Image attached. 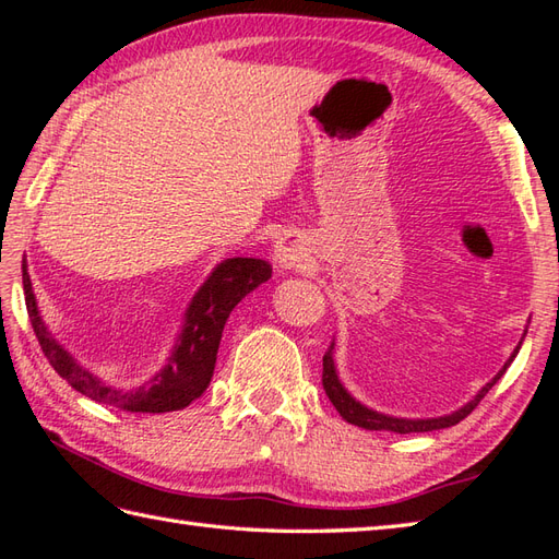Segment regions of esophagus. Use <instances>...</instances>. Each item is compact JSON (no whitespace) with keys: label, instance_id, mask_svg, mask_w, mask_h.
<instances>
[{"label":"esophagus","instance_id":"1","mask_svg":"<svg viewBox=\"0 0 559 559\" xmlns=\"http://www.w3.org/2000/svg\"><path fill=\"white\" fill-rule=\"evenodd\" d=\"M273 259H276L278 269H298L307 261V247L300 235H283L281 240L273 245Z\"/></svg>","mask_w":559,"mask_h":559}]
</instances>
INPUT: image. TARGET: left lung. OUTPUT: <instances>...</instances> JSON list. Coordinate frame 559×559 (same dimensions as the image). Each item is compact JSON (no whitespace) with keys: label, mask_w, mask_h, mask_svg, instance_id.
Here are the masks:
<instances>
[{"label":"left lung","mask_w":559,"mask_h":559,"mask_svg":"<svg viewBox=\"0 0 559 559\" xmlns=\"http://www.w3.org/2000/svg\"><path fill=\"white\" fill-rule=\"evenodd\" d=\"M331 350H334V346H329V350L324 353V372H322V384H324V391L329 401L334 403V408L341 413L343 420H348L350 425H358V427H365V430H391V432H399V435H408V432H430V430H442V427H451L461 423L466 415H471V411L478 406V403L485 399V394L497 384V379H500L504 374V370L509 367V362H512L516 358V350L512 358H509V362L502 367L500 374H497L490 384H485L480 394L473 399L471 403H466L461 411L451 413V415H444V418H427V420H406V418H391V415H382L377 411H370L365 408L362 403L355 401L346 389H343V384L338 382V374H336V367H334V355H331Z\"/></svg>","instance_id":"left-lung-1"}]
</instances>
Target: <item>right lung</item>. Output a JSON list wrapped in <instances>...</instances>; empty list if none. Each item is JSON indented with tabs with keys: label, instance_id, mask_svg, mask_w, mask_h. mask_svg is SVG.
Instances as JSON below:
<instances>
[{
	"label": "right lung",
	"instance_id": "1",
	"mask_svg": "<svg viewBox=\"0 0 559 559\" xmlns=\"http://www.w3.org/2000/svg\"><path fill=\"white\" fill-rule=\"evenodd\" d=\"M271 278V264L264 259L235 257L225 259L223 264L213 269L209 281L194 295L187 310V322L182 336L177 341L173 358L163 370L148 379L139 389H112L103 384L98 377L83 370L74 358L47 334L43 319L35 305V295L31 288V278L23 261V293H26V310L31 317V326L35 331L45 358L50 360L55 372L76 389L79 394L88 396L108 406L132 411V413H168L189 406L194 399L204 394L213 367H216V353L223 326L228 322L233 307L240 302L247 293Z\"/></svg>",
	"mask_w": 559,
	"mask_h": 559
}]
</instances>
